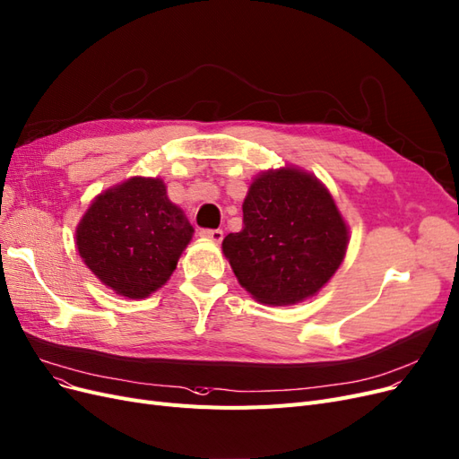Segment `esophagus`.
Segmentation results:
<instances>
[{"label":"esophagus","mask_w":459,"mask_h":459,"mask_svg":"<svg viewBox=\"0 0 459 459\" xmlns=\"http://www.w3.org/2000/svg\"><path fill=\"white\" fill-rule=\"evenodd\" d=\"M201 237H207V239L214 241V243H220L224 239V231L222 230H201L199 233Z\"/></svg>","instance_id":"34e87169"}]
</instances>
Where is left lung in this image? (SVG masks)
<instances>
[{
	"instance_id": "obj_1",
	"label": "left lung",
	"mask_w": 459,
	"mask_h": 459,
	"mask_svg": "<svg viewBox=\"0 0 459 459\" xmlns=\"http://www.w3.org/2000/svg\"><path fill=\"white\" fill-rule=\"evenodd\" d=\"M235 277L258 302L290 306L313 296L340 267L347 226L328 189L307 172L260 175L243 203V230L226 235Z\"/></svg>"
}]
</instances>
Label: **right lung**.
<instances>
[{
	"label": "right lung",
	"instance_id": "obj_1",
	"mask_svg": "<svg viewBox=\"0 0 459 459\" xmlns=\"http://www.w3.org/2000/svg\"><path fill=\"white\" fill-rule=\"evenodd\" d=\"M194 228L160 178H131L99 195L77 226L79 256L106 287L146 298L177 270Z\"/></svg>",
	"mask_w": 459,
	"mask_h": 459
}]
</instances>
